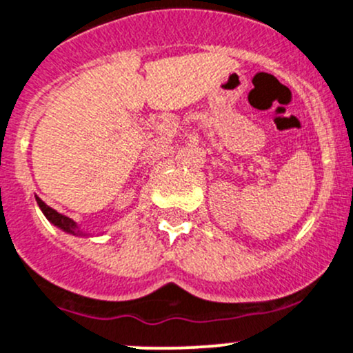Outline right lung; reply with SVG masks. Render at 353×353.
Wrapping results in <instances>:
<instances>
[{"label":"right lung","mask_w":353,"mask_h":353,"mask_svg":"<svg viewBox=\"0 0 353 353\" xmlns=\"http://www.w3.org/2000/svg\"><path fill=\"white\" fill-rule=\"evenodd\" d=\"M37 203H39L40 210L43 211V214L47 216V220L52 221V223H54L55 226H59V228H62L64 232H68V233H74V235H84V233L81 232L79 228H77V225L74 223L70 218L64 216V214H61V213H57L55 210H52V208L47 206L46 203H43L40 198H37Z\"/></svg>","instance_id":"right-lung-1"}]
</instances>
